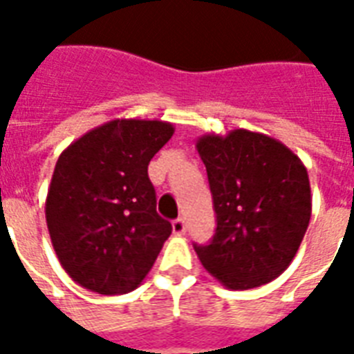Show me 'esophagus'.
Segmentation results:
<instances>
[{
	"instance_id": "obj_1",
	"label": "esophagus",
	"mask_w": 354,
	"mask_h": 354,
	"mask_svg": "<svg viewBox=\"0 0 354 354\" xmlns=\"http://www.w3.org/2000/svg\"><path fill=\"white\" fill-rule=\"evenodd\" d=\"M172 233L174 235H183L185 233V221L183 218H176L172 222Z\"/></svg>"
}]
</instances>
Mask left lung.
Returning <instances> with one entry per match:
<instances>
[{"mask_svg": "<svg viewBox=\"0 0 354 354\" xmlns=\"http://www.w3.org/2000/svg\"><path fill=\"white\" fill-rule=\"evenodd\" d=\"M209 180L216 230L196 246L200 263L230 290L279 277L308 227L313 196L307 169L286 145L244 128L196 141Z\"/></svg>", "mask_w": 354, "mask_h": 354, "instance_id": "1", "label": "left lung"}]
</instances>
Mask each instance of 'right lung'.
Here are the masks:
<instances>
[{
	"label": "right lung",
	"instance_id": "obj_1",
	"mask_svg": "<svg viewBox=\"0 0 354 354\" xmlns=\"http://www.w3.org/2000/svg\"><path fill=\"white\" fill-rule=\"evenodd\" d=\"M165 121L113 119L58 158L46 221L62 268L88 290L127 294L149 274L171 222L156 213L149 163L172 138Z\"/></svg>",
	"mask_w": 354,
	"mask_h": 354
}]
</instances>
